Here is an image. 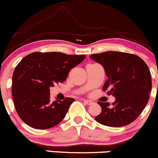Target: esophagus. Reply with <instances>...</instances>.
<instances>
[{
	"label": "esophagus",
	"instance_id": "esophagus-1",
	"mask_svg": "<svg viewBox=\"0 0 158 158\" xmlns=\"http://www.w3.org/2000/svg\"><path fill=\"white\" fill-rule=\"evenodd\" d=\"M84 102L86 104H87V105H90V104H91L92 103H93L91 101H88V100H84Z\"/></svg>",
	"mask_w": 158,
	"mask_h": 158
}]
</instances>
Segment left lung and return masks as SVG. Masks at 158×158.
<instances>
[{"label":"left lung","mask_w":158,"mask_h":158,"mask_svg":"<svg viewBox=\"0 0 158 158\" xmlns=\"http://www.w3.org/2000/svg\"><path fill=\"white\" fill-rule=\"evenodd\" d=\"M101 64L107 76L104 91L113 94L115 101L98 104L102 108L95 118L100 124L118 127L135 121L149 100L152 82L148 65L138 56L118 51H106L90 55Z\"/></svg>","instance_id":"left-lung-1"}]
</instances>
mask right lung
Wrapping results in <instances>:
<instances>
[{"instance_id":"add662e5","label":"right lung","mask_w":158,"mask_h":158,"mask_svg":"<svg viewBox=\"0 0 158 158\" xmlns=\"http://www.w3.org/2000/svg\"><path fill=\"white\" fill-rule=\"evenodd\" d=\"M84 58V54L34 52L19 62L12 77V97L17 113L25 124L48 129L64 118L74 99L51 102L50 87L64 82L69 71Z\"/></svg>"}]
</instances>
